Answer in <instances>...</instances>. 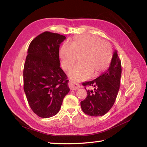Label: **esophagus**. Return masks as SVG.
Instances as JSON below:
<instances>
[{
  "label": "esophagus",
  "instance_id": "34e87169",
  "mask_svg": "<svg viewBox=\"0 0 147 147\" xmlns=\"http://www.w3.org/2000/svg\"><path fill=\"white\" fill-rule=\"evenodd\" d=\"M69 86L71 90H76V89H78L80 88V86L79 84H77L72 81H69Z\"/></svg>",
  "mask_w": 147,
  "mask_h": 147
}]
</instances>
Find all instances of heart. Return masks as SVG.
I'll list each match as a JSON object with an SVG mask.
<instances>
[{
    "instance_id": "b5f03b06",
    "label": "heart",
    "mask_w": 147,
    "mask_h": 147,
    "mask_svg": "<svg viewBox=\"0 0 147 147\" xmlns=\"http://www.w3.org/2000/svg\"><path fill=\"white\" fill-rule=\"evenodd\" d=\"M59 54L65 70L71 68L78 56L82 55V63L73 66L69 71L73 80L81 82L88 79L92 74L96 76L105 71L112 59L113 50L110 45L97 36L82 35L74 38L70 45L63 44Z\"/></svg>"
}]
</instances>
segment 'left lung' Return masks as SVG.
Wrapping results in <instances>:
<instances>
[{
	"instance_id": "8db88e82",
	"label": "left lung",
	"mask_w": 147,
	"mask_h": 147,
	"mask_svg": "<svg viewBox=\"0 0 147 147\" xmlns=\"http://www.w3.org/2000/svg\"><path fill=\"white\" fill-rule=\"evenodd\" d=\"M121 72V59L115 51L108 70L93 80L82 84L86 89V86L92 88L86 90V98L80 102L84 113L90 116L98 117L108 112L117 96Z\"/></svg>"
}]
</instances>
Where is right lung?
Returning <instances> with one entry per match:
<instances>
[{
	"mask_svg": "<svg viewBox=\"0 0 147 147\" xmlns=\"http://www.w3.org/2000/svg\"><path fill=\"white\" fill-rule=\"evenodd\" d=\"M66 37L45 32L30 44L23 70L24 91L32 111L42 118L56 115L70 89L60 67L59 49Z\"/></svg>",
	"mask_w": 147,
	"mask_h": 147,
	"instance_id": "obj_1",
	"label": "right lung"
}]
</instances>
